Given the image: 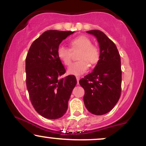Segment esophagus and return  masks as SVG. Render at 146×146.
I'll return each instance as SVG.
<instances>
[{
	"label": "esophagus",
	"mask_w": 146,
	"mask_h": 146,
	"mask_svg": "<svg viewBox=\"0 0 146 146\" xmlns=\"http://www.w3.org/2000/svg\"><path fill=\"white\" fill-rule=\"evenodd\" d=\"M76 79H77V82H78V84L79 83V80H80V78L79 76H77L76 77Z\"/></svg>",
	"instance_id": "34e87169"
}]
</instances>
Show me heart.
<instances>
[{
  "label": "heart",
  "instance_id": "obj_1",
  "mask_svg": "<svg viewBox=\"0 0 146 146\" xmlns=\"http://www.w3.org/2000/svg\"><path fill=\"white\" fill-rule=\"evenodd\" d=\"M71 49L64 46H60L57 51V55L60 61L65 66H69L72 62L71 51L80 50L78 56L79 61L73 63L68 68V73L71 75H79L84 73L88 68V64L95 66L100 59V51L98 46L93 44V42L88 37L80 36L70 42Z\"/></svg>",
  "mask_w": 146,
  "mask_h": 146
}]
</instances>
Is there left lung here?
<instances>
[{
  "instance_id": "obj_1",
  "label": "left lung",
  "mask_w": 146,
  "mask_h": 146,
  "mask_svg": "<svg viewBox=\"0 0 146 146\" xmlns=\"http://www.w3.org/2000/svg\"><path fill=\"white\" fill-rule=\"evenodd\" d=\"M87 33L97 38L100 59L94 70L79 82L84 89V102L87 110L96 115L108 113L121 95V58L116 45L104 33L90 30Z\"/></svg>"
}]
</instances>
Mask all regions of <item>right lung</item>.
Here are the masks:
<instances>
[{"mask_svg":"<svg viewBox=\"0 0 146 146\" xmlns=\"http://www.w3.org/2000/svg\"><path fill=\"white\" fill-rule=\"evenodd\" d=\"M74 31L48 30L35 40L25 60L26 84L31 104L41 116L50 119L62 117L77 84L73 75L60 78L66 72L57 51L63 40Z\"/></svg>","mask_w":146,"mask_h":146,"instance_id":"add662e5","label":"right lung"}]
</instances>
